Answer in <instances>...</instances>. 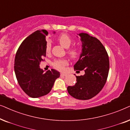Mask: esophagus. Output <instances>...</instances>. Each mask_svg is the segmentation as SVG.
I'll list each match as a JSON object with an SVG mask.
<instances>
[{
    "instance_id": "esophagus-1",
    "label": "esophagus",
    "mask_w": 130,
    "mask_h": 130,
    "mask_svg": "<svg viewBox=\"0 0 130 130\" xmlns=\"http://www.w3.org/2000/svg\"><path fill=\"white\" fill-rule=\"evenodd\" d=\"M67 75V74H65V73H60V76L61 77H65V76Z\"/></svg>"
}]
</instances>
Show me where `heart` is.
I'll return each instance as SVG.
<instances>
[{"label": "heart", "mask_w": 130, "mask_h": 130, "mask_svg": "<svg viewBox=\"0 0 130 130\" xmlns=\"http://www.w3.org/2000/svg\"><path fill=\"white\" fill-rule=\"evenodd\" d=\"M58 41L60 44L63 46V47L68 49L71 44L72 42V39L70 36L67 34H62L58 37ZM46 52L49 53L51 51V43L50 42H47L46 44ZM68 55L71 58L75 59L80 55V50L78 47H72L71 49H69L68 52ZM68 64V60L66 59H58L56 60L53 62V67L55 68L59 71H62L64 70L65 67Z\"/></svg>", "instance_id": "heart-1"}]
</instances>
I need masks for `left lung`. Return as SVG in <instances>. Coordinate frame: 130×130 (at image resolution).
<instances>
[{"mask_svg": "<svg viewBox=\"0 0 130 130\" xmlns=\"http://www.w3.org/2000/svg\"><path fill=\"white\" fill-rule=\"evenodd\" d=\"M82 53L74 65V70H84V75L76 76L77 83L68 86L71 96L79 100L90 99L96 96L106 82L109 70V60L103 45L96 37L87 33H79Z\"/></svg>", "mask_w": 130, "mask_h": 130, "instance_id": "8db88e82", "label": "left lung"}]
</instances>
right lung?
I'll return each mask as SVG.
<instances>
[{
  "label": "right lung",
  "instance_id": "add662e5",
  "mask_svg": "<svg viewBox=\"0 0 130 130\" xmlns=\"http://www.w3.org/2000/svg\"><path fill=\"white\" fill-rule=\"evenodd\" d=\"M47 34L45 30L30 34L22 41L15 55L14 70L17 81L22 90L32 98L48 94L56 79L60 77L56 70L52 69L44 73L40 68L46 56Z\"/></svg>",
  "mask_w": 130,
  "mask_h": 130
}]
</instances>
